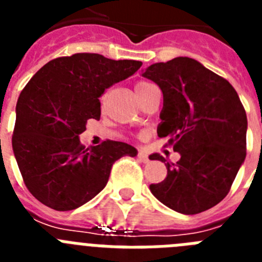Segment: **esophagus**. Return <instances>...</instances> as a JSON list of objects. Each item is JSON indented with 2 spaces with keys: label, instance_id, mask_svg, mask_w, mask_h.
Returning <instances> with one entry per match:
<instances>
[{
  "label": "esophagus",
  "instance_id": "esophagus-1",
  "mask_svg": "<svg viewBox=\"0 0 262 262\" xmlns=\"http://www.w3.org/2000/svg\"><path fill=\"white\" fill-rule=\"evenodd\" d=\"M138 159L142 161V163H148L149 161V156H148V154H145V152H139L138 154Z\"/></svg>",
  "mask_w": 262,
  "mask_h": 262
}]
</instances>
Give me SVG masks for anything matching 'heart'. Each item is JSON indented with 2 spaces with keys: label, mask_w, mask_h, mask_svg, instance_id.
I'll list each match as a JSON object with an SVG mask.
<instances>
[{
  "label": "heart",
  "mask_w": 262,
  "mask_h": 262,
  "mask_svg": "<svg viewBox=\"0 0 262 262\" xmlns=\"http://www.w3.org/2000/svg\"><path fill=\"white\" fill-rule=\"evenodd\" d=\"M152 86H154V85L149 84V82H147V81H139V82H136L135 92H136V94H138L139 98L142 97V94L144 93L145 90L149 89V88H152Z\"/></svg>",
  "instance_id": "b5f03b06"
}]
</instances>
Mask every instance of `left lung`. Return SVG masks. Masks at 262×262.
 Wrapping results in <instances>:
<instances>
[{
    "mask_svg": "<svg viewBox=\"0 0 262 262\" xmlns=\"http://www.w3.org/2000/svg\"><path fill=\"white\" fill-rule=\"evenodd\" d=\"M143 76L163 90L164 107L157 128L181 155L165 163L164 181L152 194L169 209L186 215L211 209L228 194L247 155V114L232 85L190 57L148 67Z\"/></svg>",
    "mask_w": 262,
    "mask_h": 262,
    "instance_id": "obj_1",
    "label": "left lung"
}]
</instances>
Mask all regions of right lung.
I'll use <instances>...</instances> for the list:
<instances>
[{
	"label": "right lung",
	"instance_id": "obj_1",
	"mask_svg": "<svg viewBox=\"0 0 262 262\" xmlns=\"http://www.w3.org/2000/svg\"><path fill=\"white\" fill-rule=\"evenodd\" d=\"M142 64L75 53L48 61L23 88L11 143L23 182L39 202L57 211L77 209L106 186L118 159L136 156L133 145L108 139L85 148L78 135L101 117L103 92Z\"/></svg>",
	"mask_w": 262,
	"mask_h": 262
}]
</instances>
